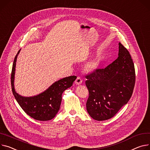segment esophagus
<instances>
[{"label":"esophagus","instance_id":"esophagus-1","mask_svg":"<svg viewBox=\"0 0 150 150\" xmlns=\"http://www.w3.org/2000/svg\"><path fill=\"white\" fill-rule=\"evenodd\" d=\"M82 79L80 77H77L75 80V83L77 85H80V83H82Z\"/></svg>","mask_w":150,"mask_h":150}]
</instances>
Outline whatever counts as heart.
<instances>
[{"instance_id":"heart-1","label":"heart","mask_w":150,"mask_h":150,"mask_svg":"<svg viewBox=\"0 0 150 150\" xmlns=\"http://www.w3.org/2000/svg\"><path fill=\"white\" fill-rule=\"evenodd\" d=\"M98 67V64L95 62V63H93L91 65H90V66L89 67V68L91 70H95Z\"/></svg>"}]
</instances>
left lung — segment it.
<instances>
[{
    "label": "left lung",
    "instance_id": "left-lung-1",
    "mask_svg": "<svg viewBox=\"0 0 150 150\" xmlns=\"http://www.w3.org/2000/svg\"><path fill=\"white\" fill-rule=\"evenodd\" d=\"M89 91L86 109L97 121L114 117L131 98L135 84V70L130 53L119 42L118 57L105 68L85 76Z\"/></svg>",
    "mask_w": 150,
    "mask_h": 150
}]
</instances>
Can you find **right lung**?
<instances>
[{
    "label": "right lung",
    "instance_id": "right-lung-1",
    "mask_svg": "<svg viewBox=\"0 0 150 150\" xmlns=\"http://www.w3.org/2000/svg\"><path fill=\"white\" fill-rule=\"evenodd\" d=\"M20 51L15 57L11 71V82L13 95L20 107L29 116L38 121L50 120L59 110L63 92L73 85L77 77L71 76L59 80L38 96L22 97L15 91L14 86L16 61Z\"/></svg>",
    "mask_w": 150,
    "mask_h": 150
}]
</instances>
